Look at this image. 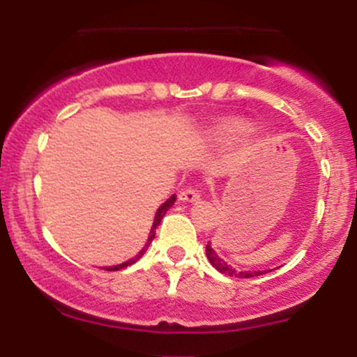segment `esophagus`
<instances>
[{"instance_id": "esophagus-1", "label": "esophagus", "mask_w": 357, "mask_h": 357, "mask_svg": "<svg viewBox=\"0 0 357 357\" xmlns=\"http://www.w3.org/2000/svg\"><path fill=\"white\" fill-rule=\"evenodd\" d=\"M199 196H202V195H199V191L196 190V188L190 186V188H186V190L181 191V195H179V199H181V202L192 203V202H198Z\"/></svg>"}]
</instances>
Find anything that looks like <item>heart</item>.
<instances>
[{"mask_svg":"<svg viewBox=\"0 0 357 357\" xmlns=\"http://www.w3.org/2000/svg\"><path fill=\"white\" fill-rule=\"evenodd\" d=\"M227 130L230 134H233V136H240V134L247 132L248 127L245 124H241V122H231V124L227 126Z\"/></svg>","mask_w":357,"mask_h":357,"instance_id":"obj_1","label":"heart"}]
</instances>
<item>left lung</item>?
<instances>
[{
	"label": "left lung",
	"mask_w": 357,
	"mask_h": 357,
	"mask_svg": "<svg viewBox=\"0 0 357 357\" xmlns=\"http://www.w3.org/2000/svg\"><path fill=\"white\" fill-rule=\"evenodd\" d=\"M206 257L210 260V264L215 267L218 272L225 273V275H230V277H238V278H252V277H258V275H264V270H258V272H252V270H245V272H238V270L231 268V265H228L227 261L221 260V258L216 255L215 250H213L210 245H206Z\"/></svg>",
	"instance_id": "left-lung-1"
}]
</instances>
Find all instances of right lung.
Returning a JSON list of instances; mask_svg holds the SVG:
<instances>
[{
	"mask_svg": "<svg viewBox=\"0 0 357 357\" xmlns=\"http://www.w3.org/2000/svg\"><path fill=\"white\" fill-rule=\"evenodd\" d=\"M174 202H176V196L173 195V196H171L169 199H167V202H166L165 204H161V208H159L158 213H155V218H154V223H153V230H151V235H149V238H147V243L144 245V248H142L141 252H139L136 257H134V258H130L129 261H124V264H121V265H116V267H105V270H110V272H116V270H121V268H124V267H127V265H132V264H136V261L139 260V258H141L142 255H144V253H146V250H147V247H149V245H151V241H153V238H154V230H155V227H158V225L161 223L162 216H165V215H166V211L169 210L171 206H173V203H174Z\"/></svg>",
	"mask_w": 357,
	"mask_h": 357,
	"instance_id": "obj_1",
	"label": "right lung"
}]
</instances>
